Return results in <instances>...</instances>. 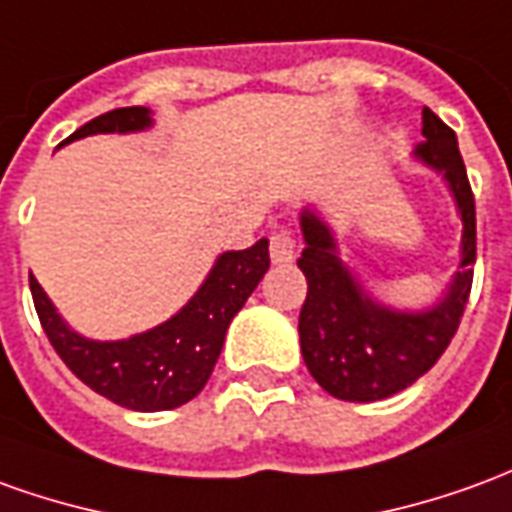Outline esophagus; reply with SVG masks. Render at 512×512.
I'll list each match as a JSON object with an SVG mask.
<instances>
[{"instance_id": "1", "label": "esophagus", "mask_w": 512, "mask_h": 512, "mask_svg": "<svg viewBox=\"0 0 512 512\" xmlns=\"http://www.w3.org/2000/svg\"><path fill=\"white\" fill-rule=\"evenodd\" d=\"M268 252H271L274 263H293L296 260V255H299V241H296L291 227H280V230L271 232Z\"/></svg>"}]
</instances>
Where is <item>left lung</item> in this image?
<instances>
[{
    "label": "left lung",
    "mask_w": 512,
    "mask_h": 512,
    "mask_svg": "<svg viewBox=\"0 0 512 512\" xmlns=\"http://www.w3.org/2000/svg\"><path fill=\"white\" fill-rule=\"evenodd\" d=\"M424 141L416 155L441 169L463 216V263L441 305L427 313H393L360 291L335 257L330 230L310 210L302 213L305 252L296 260L307 277L299 313L302 357L327 393L343 402H377L427 374L455 338L468 305L477 260V210L457 135L424 107Z\"/></svg>",
    "instance_id": "8db88e82"
}]
</instances>
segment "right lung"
Instances as JSON below:
<instances>
[{"instance_id": "add662e5", "label": "right lung", "mask_w": 512, "mask_h": 512, "mask_svg": "<svg viewBox=\"0 0 512 512\" xmlns=\"http://www.w3.org/2000/svg\"><path fill=\"white\" fill-rule=\"evenodd\" d=\"M144 127H149L146 107H116L82 124L66 141L94 132H130ZM266 271V238L244 252H227L216 260L199 293L171 321L116 343L88 341L71 332L35 277H30V291L41 327L60 360L91 391L102 393L110 402L152 413L185 405L205 388L232 316L244 307Z\"/></svg>"}]
</instances>
